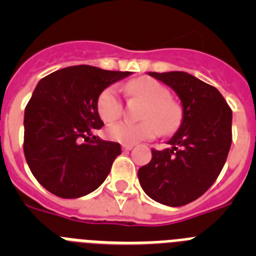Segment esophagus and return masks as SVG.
I'll use <instances>...</instances> for the list:
<instances>
[{"label": "esophagus", "mask_w": 256, "mask_h": 256, "mask_svg": "<svg viewBox=\"0 0 256 256\" xmlns=\"http://www.w3.org/2000/svg\"><path fill=\"white\" fill-rule=\"evenodd\" d=\"M122 148H123V150H126V151H130L133 148H134V146H133V144H124L123 146H122Z\"/></svg>", "instance_id": "1"}]
</instances>
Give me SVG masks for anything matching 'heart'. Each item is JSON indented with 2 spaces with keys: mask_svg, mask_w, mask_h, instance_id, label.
I'll return each mask as SVG.
<instances>
[{
  "mask_svg": "<svg viewBox=\"0 0 256 256\" xmlns=\"http://www.w3.org/2000/svg\"><path fill=\"white\" fill-rule=\"evenodd\" d=\"M128 96L144 101L141 123L119 122L106 130L108 138L126 144L155 137L159 130L170 133L180 122V108L170 100V92L162 83L151 78L134 79L126 86ZM123 105L115 86L105 88L97 98V112L104 123H112L122 115Z\"/></svg>",
  "mask_w": 256,
  "mask_h": 256,
  "instance_id": "1",
  "label": "heart"
}]
</instances>
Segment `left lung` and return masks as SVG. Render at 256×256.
<instances>
[{
	"instance_id": "1",
	"label": "left lung",
	"mask_w": 256,
	"mask_h": 256,
	"mask_svg": "<svg viewBox=\"0 0 256 256\" xmlns=\"http://www.w3.org/2000/svg\"><path fill=\"white\" fill-rule=\"evenodd\" d=\"M173 90L182 102V122L168 144L151 150L138 169L142 190L152 200L182 206L210 188L223 169L232 144V110L216 87L184 72L148 73Z\"/></svg>"
}]
</instances>
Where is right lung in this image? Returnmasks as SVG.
<instances>
[{
	"instance_id": "add662e5",
	"label": "right lung",
	"mask_w": 256,
	"mask_h": 256,
	"mask_svg": "<svg viewBox=\"0 0 256 256\" xmlns=\"http://www.w3.org/2000/svg\"><path fill=\"white\" fill-rule=\"evenodd\" d=\"M130 74L76 65L38 82L24 114V155L47 191L76 198L102 184L122 148L94 134L104 126L97 98L105 88Z\"/></svg>"
}]
</instances>
